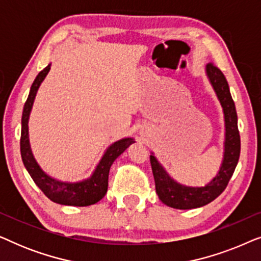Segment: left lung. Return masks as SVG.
<instances>
[{
  "label": "left lung",
  "mask_w": 261,
  "mask_h": 261,
  "mask_svg": "<svg viewBox=\"0 0 261 261\" xmlns=\"http://www.w3.org/2000/svg\"><path fill=\"white\" fill-rule=\"evenodd\" d=\"M205 70L224 113L226 142H224L223 163L219 174L208 185L203 188H189L171 179L165 170L156 162L154 155L149 156L158 197L163 203L174 209L199 208V206L208 204L216 197H219L229 183V179L238 165L239 156H240V134H239L238 128V115L227 80L222 71L213 63H209Z\"/></svg>",
  "instance_id": "left-lung-1"
}]
</instances>
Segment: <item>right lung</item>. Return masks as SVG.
Instances as JSON below:
<instances>
[{"label": "right lung", "instance_id": "right-lung-1", "mask_svg": "<svg viewBox=\"0 0 261 261\" xmlns=\"http://www.w3.org/2000/svg\"><path fill=\"white\" fill-rule=\"evenodd\" d=\"M51 69V64H48L44 70H41L35 78L33 84L31 87L30 95L26 103L23 107L22 113V127H21V139H20V149L21 156H22L23 165L26 167L28 173L31 174L32 179L34 183L40 188V190L44 192L46 197H48L52 202L59 203L64 205H73V206H87L97 203L99 199L105 197L108 190V176L109 170L112 164L114 163L117 156L121 153L124 152L128 146L133 144V139L127 138L122 140L114 142L110 147L107 149L105 155L102 156L101 162L96 167L94 174L91 178L87 180L80 181V183L69 184L58 181L53 178L48 177L40 170L38 164L32 155L30 140H28V117L33 106L35 95L39 87H40L41 82L44 81L46 74L48 73Z\"/></svg>", "mask_w": 261, "mask_h": 261}]
</instances>
